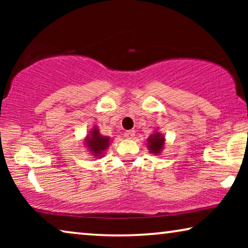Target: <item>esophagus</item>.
I'll return each instance as SVG.
<instances>
[{
  "mask_svg": "<svg viewBox=\"0 0 248 248\" xmlns=\"http://www.w3.org/2000/svg\"><path fill=\"white\" fill-rule=\"evenodd\" d=\"M134 135H135V131H133V130L126 131V132H125V133H124V137L126 138V139H133Z\"/></svg>",
  "mask_w": 248,
  "mask_h": 248,
  "instance_id": "34e87169",
  "label": "esophagus"
}]
</instances>
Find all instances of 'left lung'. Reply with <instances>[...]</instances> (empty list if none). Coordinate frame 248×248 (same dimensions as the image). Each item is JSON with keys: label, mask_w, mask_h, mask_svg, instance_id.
I'll list each match as a JSON object with an SVG mask.
<instances>
[{"label": "left lung", "mask_w": 248, "mask_h": 248, "mask_svg": "<svg viewBox=\"0 0 248 248\" xmlns=\"http://www.w3.org/2000/svg\"><path fill=\"white\" fill-rule=\"evenodd\" d=\"M165 137L162 135L160 132L155 131L154 134H151L150 137L148 138L147 140V147L149 149V152L154 154L155 155H158L161 154L162 149H164L165 145Z\"/></svg>", "instance_id": "8db88e82"}]
</instances>
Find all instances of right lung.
<instances>
[{"label": "right lung", "mask_w": 248, "mask_h": 248, "mask_svg": "<svg viewBox=\"0 0 248 248\" xmlns=\"http://www.w3.org/2000/svg\"><path fill=\"white\" fill-rule=\"evenodd\" d=\"M109 143L110 138L101 135L97 126H93L84 139V147L88 149L91 155L96 158L104 157V152L109 147Z\"/></svg>", "instance_id": "add662e5"}]
</instances>
